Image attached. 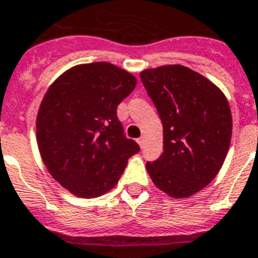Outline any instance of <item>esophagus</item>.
Returning a JSON list of instances; mask_svg holds the SVG:
<instances>
[{
    "label": "esophagus",
    "mask_w": 258,
    "mask_h": 258,
    "mask_svg": "<svg viewBox=\"0 0 258 258\" xmlns=\"http://www.w3.org/2000/svg\"><path fill=\"white\" fill-rule=\"evenodd\" d=\"M144 142H146V140H144V138H139V139H138V144H139L140 147H144Z\"/></svg>",
    "instance_id": "obj_1"
}]
</instances>
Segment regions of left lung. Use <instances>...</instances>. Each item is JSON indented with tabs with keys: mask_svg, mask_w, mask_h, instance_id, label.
I'll list each match as a JSON object with an SVG mask.
<instances>
[{
	"mask_svg": "<svg viewBox=\"0 0 258 258\" xmlns=\"http://www.w3.org/2000/svg\"><path fill=\"white\" fill-rule=\"evenodd\" d=\"M140 79L164 128V152L147 162V170L170 197L192 196L215 178L228 152V101L213 82L183 66L146 69Z\"/></svg>",
	"mask_w": 258,
	"mask_h": 258,
	"instance_id": "1",
	"label": "left lung"
}]
</instances>
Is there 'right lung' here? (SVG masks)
I'll return each mask as SVG.
<instances>
[{
    "mask_svg": "<svg viewBox=\"0 0 258 258\" xmlns=\"http://www.w3.org/2000/svg\"><path fill=\"white\" fill-rule=\"evenodd\" d=\"M135 85L131 73L99 61L73 67L45 93L36 118L39 151L51 176L75 196L109 191L140 151L116 115Z\"/></svg>",
    "mask_w": 258,
    "mask_h": 258,
    "instance_id": "1",
    "label": "right lung"
}]
</instances>
